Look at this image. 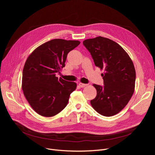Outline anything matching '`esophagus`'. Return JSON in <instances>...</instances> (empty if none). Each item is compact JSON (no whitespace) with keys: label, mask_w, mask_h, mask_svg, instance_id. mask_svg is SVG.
I'll use <instances>...</instances> for the list:
<instances>
[{"label":"esophagus","mask_w":155,"mask_h":155,"mask_svg":"<svg viewBox=\"0 0 155 155\" xmlns=\"http://www.w3.org/2000/svg\"><path fill=\"white\" fill-rule=\"evenodd\" d=\"M79 86L81 88H84V87L87 86V84H82V83H79Z\"/></svg>","instance_id":"1"}]
</instances>
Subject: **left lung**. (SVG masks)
Returning a JSON list of instances; mask_svg holds the SVG:
<instances>
[{"label": "left lung", "mask_w": 155, "mask_h": 155, "mask_svg": "<svg viewBox=\"0 0 155 155\" xmlns=\"http://www.w3.org/2000/svg\"><path fill=\"white\" fill-rule=\"evenodd\" d=\"M95 66L104 70V87L93 84L97 96L91 101L100 114L110 117L123 110L134 92L136 71L128 54L114 41L98 36L84 40Z\"/></svg>", "instance_id": "left-lung-1"}]
</instances>
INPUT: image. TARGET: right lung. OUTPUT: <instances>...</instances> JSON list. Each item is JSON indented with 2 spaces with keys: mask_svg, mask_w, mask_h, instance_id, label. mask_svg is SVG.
I'll use <instances>...</instances> for the list:
<instances>
[{
  "mask_svg": "<svg viewBox=\"0 0 155 155\" xmlns=\"http://www.w3.org/2000/svg\"><path fill=\"white\" fill-rule=\"evenodd\" d=\"M79 41L54 39L40 45L28 56L22 71V89L31 107L38 114L52 117L68 102L77 84L56 77L64 67L68 53Z\"/></svg>",
  "mask_w": 155,
  "mask_h": 155,
  "instance_id": "right-lung-1",
  "label": "right lung"
}]
</instances>
